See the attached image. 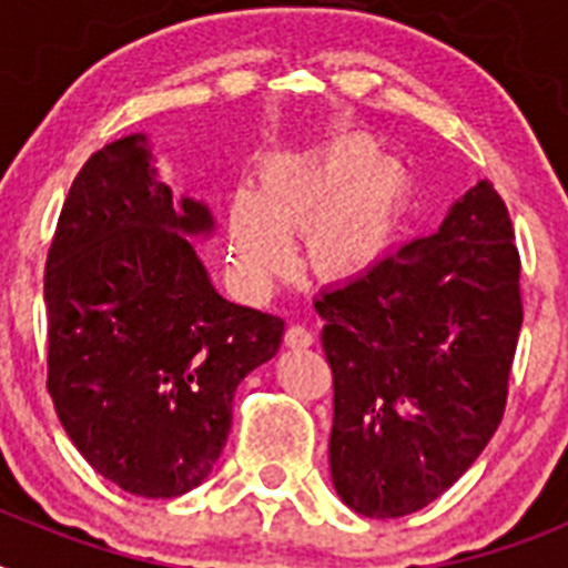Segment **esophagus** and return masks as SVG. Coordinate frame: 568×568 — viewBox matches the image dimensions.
I'll return each instance as SVG.
<instances>
[{
    "instance_id": "obj_1",
    "label": "esophagus",
    "mask_w": 568,
    "mask_h": 568,
    "mask_svg": "<svg viewBox=\"0 0 568 568\" xmlns=\"http://www.w3.org/2000/svg\"><path fill=\"white\" fill-rule=\"evenodd\" d=\"M313 329H307L304 324H293V327H287V335H284V341H287V346H310L313 344Z\"/></svg>"
}]
</instances>
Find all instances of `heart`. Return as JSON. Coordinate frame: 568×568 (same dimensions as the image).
<instances>
[{
	"mask_svg": "<svg viewBox=\"0 0 568 568\" xmlns=\"http://www.w3.org/2000/svg\"><path fill=\"white\" fill-rule=\"evenodd\" d=\"M395 170L366 153L281 155L239 187L224 210L239 281L270 287L295 261L293 235L307 233V261L327 281H353L384 258L400 213Z\"/></svg>",
	"mask_w": 568,
	"mask_h": 568,
	"instance_id": "1",
	"label": "heart"
}]
</instances>
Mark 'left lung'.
Segmentation results:
<instances>
[{"instance_id":"1","label":"left lung","mask_w":568,"mask_h":568,"mask_svg":"<svg viewBox=\"0 0 568 568\" xmlns=\"http://www.w3.org/2000/svg\"><path fill=\"white\" fill-rule=\"evenodd\" d=\"M518 275L504 199L478 182L433 235L315 301L335 381L329 475L349 509L413 515L478 460L504 418Z\"/></svg>"}]
</instances>
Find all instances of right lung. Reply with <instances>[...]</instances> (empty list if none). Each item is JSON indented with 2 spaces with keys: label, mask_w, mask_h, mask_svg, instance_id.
Returning a JSON list of instances; mask_svg holds the SVG:
<instances>
[{
  "label": "right lung",
  "mask_w": 568,
  "mask_h": 568,
  "mask_svg": "<svg viewBox=\"0 0 568 568\" xmlns=\"http://www.w3.org/2000/svg\"><path fill=\"white\" fill-rule=\"evenodd\" d=\"M204 202L173 195L148 133L93 153L73 179L44 267L48 389L102 478L179 498L213 471L235 386L267 364L284 318L215 290L195 241Z\"/></svg>",
  "instance_id": "1"
}]
</instances>
